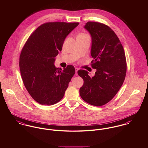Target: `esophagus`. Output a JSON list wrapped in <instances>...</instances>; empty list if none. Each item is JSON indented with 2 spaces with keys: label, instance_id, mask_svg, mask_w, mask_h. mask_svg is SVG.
Here are the masks:
<instances>
[{
  "label": "esophagus",
  "instance_id": "obj_1",
  "mask_svg": "<svg viewBox=\"0 0 148 148\" xmlns=\"http://www.w3.org/2000/svg\"><path fill=\"white\" fill-rule=\"evenodd\" d=\"M79 69L77 68H75V74L76 76H77V71H78Z\"/></svg>",
  "mask_w": 148,
  "mask_h": 148
}]
</instances>
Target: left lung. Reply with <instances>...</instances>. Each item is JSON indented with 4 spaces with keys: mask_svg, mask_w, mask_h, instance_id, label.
I'll list each match as a JSON object with an SVG mask.
<instances>
[{
    "mask_svg": "<svg viewBox=\"0 0 148 148\" xmlns=\"http://www.w3.org/2000/svg\"><path fill=\"white\" fill-rule=\"evenodd\" d=\"M84 28L91 36L90 55L94 59L92 66L96 72L90 77L86 71H77L84 80L80 95L90 105L104 106L114 97L125 80L127 63L124 50L114 32L108 25L88 21Z\"/></svg>",
    "mask_w": 148,
    "mask_h": 148,
    "instance_id": "8db88e82",
    "label": "left lung"
}]
</instances>
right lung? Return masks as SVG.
Segmentation results:
<instances>
[{
    "mask_svg": "<svg viewBox=\"0 0 148 148\" xmlns=\"http://www.w3.org/2000/svg\"><path fill=\"white\" fill-rule=\"evenodd\" d=\"M79 24L44 23L31 34L21 51L19 67L23 83L40 104L51 106L60 101L75 75L73 66L69 65L62 70L54 63L66 37Z\"/></svg>",
    "mask_w": 148,
    "mask_h": 148,
    "instance_id": "obj_1",
    "label": "right lung"
}]
</instances>
